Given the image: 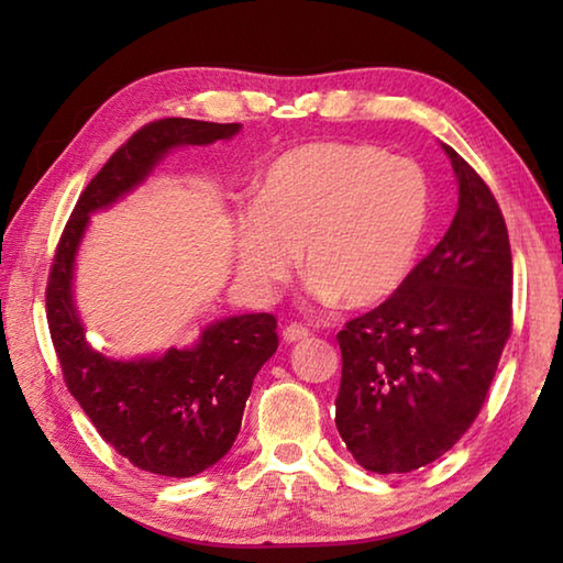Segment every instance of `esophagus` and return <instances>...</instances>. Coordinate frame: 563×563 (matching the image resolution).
I'll return each mask as SVG.
<instances>
[{
    "label": "esophagus",
    "mask_w": 563,
    "mask_h": 563,
    "mask_svg": "<svg viewBox=\"0 0 563 563\" xmlns=\"http://www.w3.org/2000/svg\"><path fill=\"white\" fill-rule=\"evenodd\" d=\"M308 338H310V330L302 325H295V322L283 330V342H288V345H292V342H302Z\"/></svg>",
    "instance_id": "1"
}]
</instances>
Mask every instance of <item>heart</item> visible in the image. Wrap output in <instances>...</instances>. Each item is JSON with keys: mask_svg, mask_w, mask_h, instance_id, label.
I'll return each instance as SVG.
<instances>
[{"mask_svg": "<svg viewBox=\"0 0 563 563\" xmlns=\"http://www.w3.org/2000/svg\"><path fill=\"white\" fill-rule=\"evenodd\" d=\"M430 221V180L412 158L362 144H305L263 170L253 208L235 218L241 280L273 295L302 247L320 305L373 308L402 288Z\"/></svg>", "mask_w": 563, "mask_h": 563, "instance_id": "b5f03b06", "label": "heart"}]
</instances>
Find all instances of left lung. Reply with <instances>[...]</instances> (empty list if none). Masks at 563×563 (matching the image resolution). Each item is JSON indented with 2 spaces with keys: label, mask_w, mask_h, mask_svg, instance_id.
<instances>
[{
  "label": "left lung",
  "mask_w": 563,
  "mask_h": 563,
  "mask_svg": "<svg viewBox=\"0 0 563 563\" xmlns=\"http://www.w3.org/2000/svg\"><path fill=\"white\" fill-rule=\"evenodd\" d=\"M442 148L460 186L450 231L393 298L338 332L335 424L377 474L419 470L462 440L511 332L507 225L479 174Z\"/></svg>",
  "instance_id": "left-lung-1"
}]
</instances>
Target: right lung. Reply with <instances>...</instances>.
<instances>
[{
    "label": "right lung",
    "instance_id": "obj_1",
    "mask_svg": "<svg viewBox=\"0 0 563 563\" xmlns=\"http://www.w3.org/2000/svg\"><path fill=\"white\" fill-rule=\"evenodd\" d=\"M241 123L154 121L123 144L84 188L56 247L46 320L66 387L121 456L161 476H196L231 450L253 379L278 350L268 312L216 320L188 347L119 360L87 338L76 308V255L91 216L133 194L170 151L231 141Z\"/></svg>",
    "mask_w": 563,
    "mask_h": 563
}]
</instances>
